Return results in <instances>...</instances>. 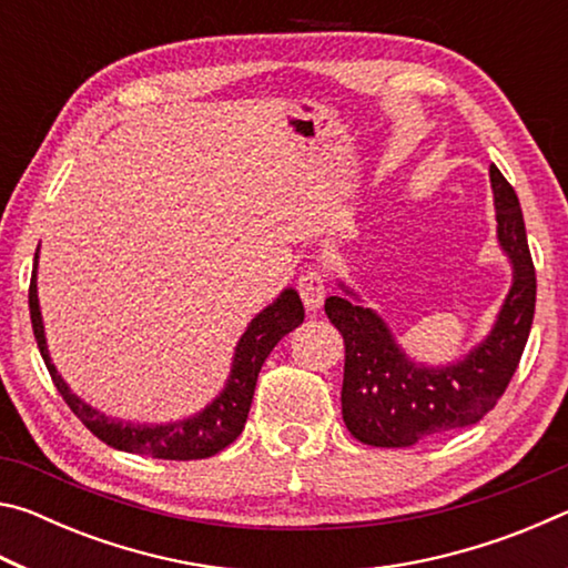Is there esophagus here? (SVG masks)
I'll return each mask as SVG.
<instances>
[{"label": "esophagus", "instance_id": "1", "mask_svg": "<svg viewBox=\"0 0 568 568\" xmlns=\"http://www.w3.org/2000/svg\"><path fill=\"white\" fill-rule=\"evenodd\" d=\"M297 293H301L307 311H318L325 301V281L318 271H305L297 281Z\"/></svg>", "mask_w": 568, "mask_h": 568}]
</instances>
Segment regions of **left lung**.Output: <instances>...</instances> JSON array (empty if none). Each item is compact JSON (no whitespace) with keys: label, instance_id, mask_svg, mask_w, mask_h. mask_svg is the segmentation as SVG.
<instances>
[{"label":"left lung","instance_id":"left-lung-1","mask_svg":"<svg viewBox=\"0 0 568 568\" xmlns=\"http://www.w3.org/2000/svg\"><path fill=\"white\" fill-rule=\"evenodd\" d=\"M496 243L511 265V285L491 328L458 358L420 363L403 351L390 325L353 287L325 297V313L345 341L343 420L361 444L403 448L486 416L504 396L521 361L536 307V273L514 187L488 168Z\"/></svg>","mask_w":568,"mask_h":568}]
</instances>
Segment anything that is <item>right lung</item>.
Instances as JSON below:
<instances>
[{"mask_svg": "<svg viewBox=\"0 0 568 568\" xmlns=\"http://www.w3.org/2000/svg\"><path fill=\"white\" fill-rule=\"evenodd\" d=\"M37 265H40V247H37L34 253V271L30 285V318L37 345H40L44 365L47 371H50L57 390L62 393L67 406L72 408L74 416L80 418L94 436L112 448L128 450V454L138 456L192 460L215 456L217 450L233 444L247 420L257 373H261L265 358L271 355L275 345L281 343L283 335L295 331L305 318L301 295H297V291L291 285L283 287L281 295H277L271 305H265L263 311L247 323L245 333L240 335V341L235 345L225 386L220 388L213 400L205 403V408L192 413V416L165 423L112 418L108 413L98 410L90 406L88 400L77 396L70 388V383L60 376V371H57V365L52 363L50 345H47L44 335L40 293H37Z\"/></svg>", "mask_w": 568, "mask_h": 568, "instance_id": "right-lung-1", "label": "right lung"}]
</instances>
